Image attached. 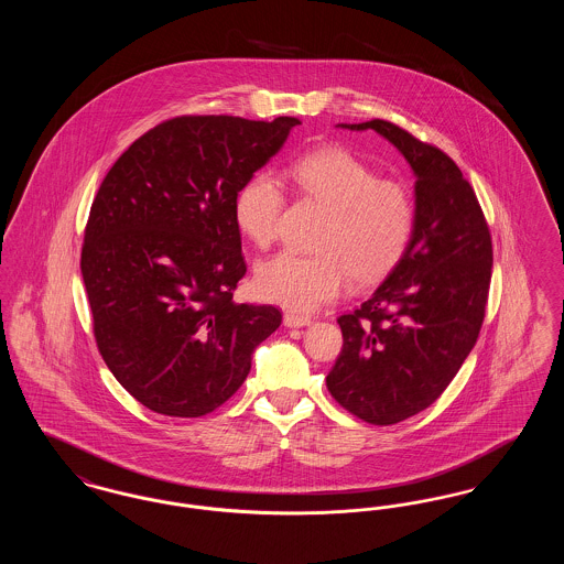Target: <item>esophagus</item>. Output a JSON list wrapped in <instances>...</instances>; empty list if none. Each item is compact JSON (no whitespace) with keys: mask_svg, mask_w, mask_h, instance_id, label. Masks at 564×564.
<instances>
[{"mask_svg":"<svg viewBox=\"0 0 564 564\" xmlns=\"http://www.w3.org/2000/svg\"><path fill=\"white\" fill-rule=\"evenodd\" d=\"M283 323L288 327H304V325H311L313 319L311 317H304V315H297V313H285L283 315Z\"/></svg>","mask_w":564,"mask_h":564,"instance_id":"1","label":"esophagus"}]
</instances>
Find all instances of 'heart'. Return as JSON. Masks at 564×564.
I'll return each instance as SVG.
<instances>
[{
  "label": "heart",
  "mask_w": 564,
  "mask_h": 564,
  "mask_svg": "<svg viewBox=\"0 0 564 564\" xmlns=\"http://www.w3.org/2000/svg\"><path fill=\"white\" fill-rule=\"evenodd\" d=\"M290 180L327 215L313 241L317 253L283 251L258 267L256 290L264 300L308 313L340 294L349 276L368 288L402 262L416 228V203L402 182L378 177L343 148L302 154ZM283 209L285 194L269 173L249 177L235 203L242 235L262 249L276 241Z\"/></svg>",
  "instance_id": "1"
}]
</instances>
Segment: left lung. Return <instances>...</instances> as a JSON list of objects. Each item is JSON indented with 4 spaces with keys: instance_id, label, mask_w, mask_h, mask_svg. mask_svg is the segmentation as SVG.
Here are the masks:
<instances>
[{
    "instance_id": "left-lung-1",
    "label": "left lung",
    "mask_w": 564,
    "mask_h": 564,
    "mask_svg": "<svg viewBox=\"0 0 564 564\" xmlns=\"http://www.w3.org/2000/svg\"><path fill=\"white\" fill-rule=\"evenodd\" d=\"M340 127L382 134L416 175L408 253L359 308L338 317L345 343L325 378L350 414L395 425L430 408L474 349L492 241L476 192L448 154L387 120Z\"/></svg>"
}]
</instances>
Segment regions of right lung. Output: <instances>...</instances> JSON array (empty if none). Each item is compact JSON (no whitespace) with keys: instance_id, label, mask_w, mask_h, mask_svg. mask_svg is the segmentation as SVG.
I'll return each instance as SVG.
<instances>
[{"instance_id":"right-lung-1","label":"right lung","mask_w":564,"mask_h":564,"mask_svg":"<svg viewBox=\"0 0 564 564\" xmlns=\"http://www.w3.org/2000/svg\"><path fill=\"white\" fill-rule=\"evenodd\" d=\"M295 124L177 116L109 169L84 230L82 279L99 352L145 408L214 412L281 325L279 308L232 300L247 272L235 203Z\"/></svg>"}]
</instances>
